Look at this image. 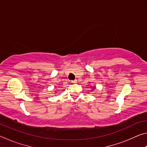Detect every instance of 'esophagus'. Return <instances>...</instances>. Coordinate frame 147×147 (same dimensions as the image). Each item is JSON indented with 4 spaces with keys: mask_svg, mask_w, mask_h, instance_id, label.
Listing matches in <instances>:
<instances>
[{
    "mask_svg": "<svg viewBox=\"0 0 147 147\" xmlns=\"http://www.w3.org/2000/svg\"><path fill=\"white\" fill-rule=\"evenodd\" d=\"M71 82L72 84H76L77 82V80H71Z\"/></svg>",
    "mask_w": 147,
    "mask_h": 147,
    "instance_id": "1",
    "label": "esophagus"
}]
</instances>
